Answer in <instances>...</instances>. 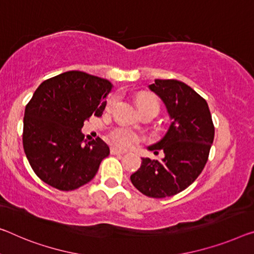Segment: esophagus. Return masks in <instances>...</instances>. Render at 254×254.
<instances>
[{
	"mask_svg": "<svg viewBox=\"0 0 254 254\" xmlns=\"http://www.w3.org/2000/svg\"><path fill=\"white\" fill-rule=\"evenodd\" d=\"M110 152H111V154H124L125 153V151L117 149V147H111Z\"/></svg>",
	"mask_w": 254,
	"mask_h": 254,
	"instance_id": "obj_1",
	"label": "esophagus"
}]
</instances>
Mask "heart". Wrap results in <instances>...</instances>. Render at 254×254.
Returning a JSON list of instances; mask_svg holds the SVG:
<instances>
[{
    "mask_svg": "<svg viewBox=\"0 0 254 254\" xmlns=\"http://www.w3.org/2000/svg\"><path fill=\"white\" fill-rule=\"evenodd\" d=\"M116 96L109 97L105 109L108 111H110L116 104ZM135 102L136 105H137L138 110L142 112V115L145 114V112H157L158 114L160 110L159 100L153 94H150V93H138L135 97ZM109 138L119 149H130V147L136 145L139 142L140 136L136 134L135 131L128 129V128L117 127L109 132Z\"/></svg>",
    "mask_w": 254,
    "mask_h": 254,
    "instance_id": "b5f03b06",
    "label": "heart"
}]
</instances>
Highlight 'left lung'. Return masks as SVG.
<instances>
[{"instance_id": "obj_1", "label": "left lung", "mask_w": 254, "mask_h": 254, "mask_svg": "<svg viewBox=\"0 0 254 254\" xmlns=\"http://www.w3.org/2000/svg\"><path fill=\"white\" fill-rule=\"evenodd\" d=\"M151 91L165 102L173 123L165 137L150 150H162L161 161L142 159L130 181L149 197L173 196L187 189L202 173L214 137L206 101L193 88L176 79H155Z\"/></svg>"}]
</instances>
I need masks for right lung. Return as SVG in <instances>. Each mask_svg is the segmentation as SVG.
I'll list each match as a JSON object with an SVG mask.
<instances>
[{
	"label": "right lung",
	"mask_w": 254,
	"mask_h": 254,
	"mask_svg": "<svg viewBox=\"0 0 254 254\" xmlns=\"http://www.w3.org/2000/svg\"><path fill=\"white\" fill-rule=\"evenodd\" d=\"M111 83L84 71H67L43 81L26 105L22 144L37 177L59 190L91 182L110 149L100 137L84 142L80 132L101 117Z\"/></svg>",
	"instance_id": "add662e5"
}]
</instances>
